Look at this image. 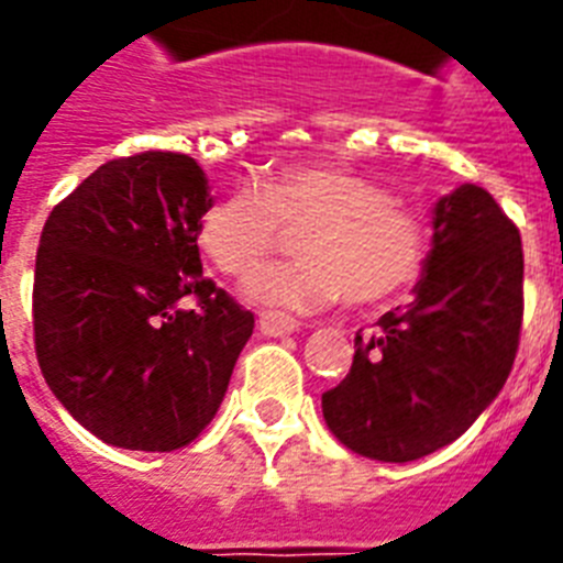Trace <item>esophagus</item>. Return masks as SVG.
I'll return each mask as SVG.
<instances>
[{"label": "esophagus", "instance_id": "obj_1", "mask_svg": "<svg viewBox=\"0 0 563 563\" xmlns=\"http://www.w3.org/2000/svg\"><path fill=\"white\" fill-rule=\"evenodd\" d=\"M258 330L267 338H285L301 330V324H298L296 318L285 316V312H262L258 316Z\"/></svg>", "mask_w": 563, "mask_h": 563}]
</instances>
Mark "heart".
I'll return each instance as SVG.
<instances>
[{
	"label": "heart",
	"instance_id": "obj_1",
	"mask_svg": "<svg viewBox=\"0 0 563 563\" xmlns=\"http://www.w3.org/2000/svg\"><path fill=\"white\" fill-rule=\"evenodd\" d=\"M301 231L298 262L258 273L247 301L290 312H321L346 298L377 305L420 278L429 258L426 222L357 174L330 166H285L265 186L245 183L202 213L200 247L217 271L247 278Z\"/></svg>",
	"mask_w": 563,
	"mask_h": 563
}]
</instances>
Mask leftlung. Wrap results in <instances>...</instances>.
<instances>
[{
  "label": "left lung",
  "instance_id": "1",
  "mask_svg": "<svg viewBox=\"0 0 563 563\" xmlns=\"http://www.w3.org/2000/svg\"><path fill=\"white\" fill-rule=\"evenodd\" d=\"M415 298L355 335L350 375L321 395L332 434L355 454L415 462L474 426L514 369L521 332L519 228L485 188L462 183L431 211Z\"/></svg>",
  "mask_w": 563,
  "mask_h": 563
}]
</instances>
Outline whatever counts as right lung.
I'll use <instances>...</instances> for the list:
<instances>
[{"label":"right lung","instance_id":"right-lung-1","mask_svg":"<svg viewBox=\"0 0 563 563\" xmlns=\"http://www.w3.org/2000/svg\"><path fill=\"white\" fill-rule=\"evenodd\" d=\"M211 202L194 157L143 152L103 163L44 222L38 366L64 409L114 449L188 445L253 335L251 312L202 278L197 231Z\"/></svg>","mask_w":563,"mask_h":563}]
</instances>
